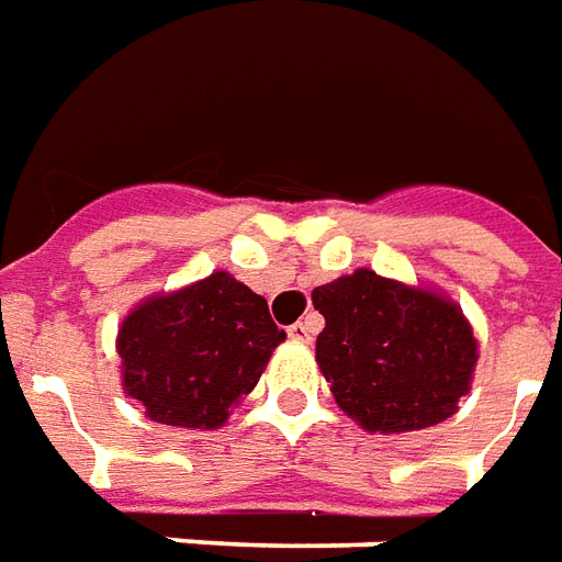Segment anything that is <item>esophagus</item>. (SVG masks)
Listing matches in <instances>:
<instances>
[{"label":"esophagus","mask_w":562,"mask_h":562,"mask_svg":"<svg viewBox=\"0 0 562 562\" xmlns=\"http://www.w3.org/2000/svg\"><path fill=\"white\" fill-rule=\"evenodd\" d=\"M288 336L293 338V341H300V345H308L314 336V326L308 324V321H300V324L288 326Z\"/></svg>","instance_id":"esophagus-1"}]
</instances>
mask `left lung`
<instances>
[{"instance_id":"1","label":"left lung","mask_w":562,"mask_h":562,"mask_svg":"<svg viewBox=\"0 0 562 562\" xmlns=\"http://www.w3.org/2000/svg\"><path fill=\"white\" fill-rule=\"evenodd\" d=\"M312 302L326 321L317 366L366 432L436 427L472 390L479 338L448 293L357 269L314 288Z\"/></svg>"}]
</instances>
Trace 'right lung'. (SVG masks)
I'll use <instances>...</instances> for the list:
<instances>
[{"instance_id": "obj_1", "label": "right lung", "mask_w": 562, "mask_h": 562, "mask_svg": "<svg viewBox=\"0 0 562 562\" xmlns=\"http://www.w3.org/2000/svg\"><path fill=\"white\" fill-rule=\"evenodd\" d=\"M284 338L260 293L229 272H211L147 296L123 317V393L166 427H224Z\"/></svg>"}]
</instances>
